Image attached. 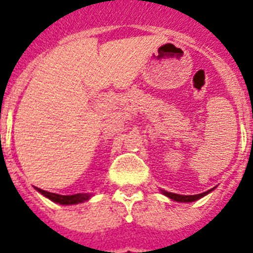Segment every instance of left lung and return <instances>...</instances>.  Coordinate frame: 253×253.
<instances>
[{"label":"left lung","instance_id":"obj_1","mask_svg":"<svg viewBox=\"0 0 253 253\" xmlns=\"http://www.w3.org/2000/svg\"><path fill=\"white\" fill-rule=\"evenodd\" d=\"M212 190H214V189H211V190H208V191H204V193H202V194H197V195H179V194L168 193V191H166V190H163L162 193L164 194L166 197H168L169 199L176 200V202H182V203H190V202H195V200L200 199V198L206 197L207 194H210Z\"/></svg>","mask_w":253,"mask_h":253}]
</instances>
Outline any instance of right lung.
I'll return each mask as SVG.
<instances>
[{
	"instance_id": "right-lung-1",
	"label": "right lung",
	"mask_w": 253,
	"mask_h": 253,
	"mask_svg": "<svg viewBox=\"0 0 253 253\" xmlns=\"http://www.w3.org/2000/svg\"><path fill=\"white\" fill-rule=\"evenodd\" d=\"M36 190L39 193H41L43 197H46L47 199H50L51 202H55V203L63 204V206H71V204H79L83 203L85 200L90 199V194H75V195H59V194L49 193V191H45V190H41L39 187H36Z\"/></svg>"
}]
</instances>
